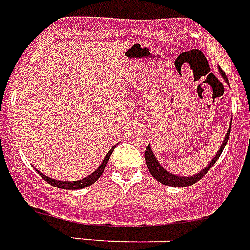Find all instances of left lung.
<instances>
[{
  "instance_id": "8db88e82",
  "label": "left lung",
  "mask_w": 250,
  "mask_h": 250,
  "mask_svg": "<svg viewBox=\"0 0 250 250\" xmlns=\"http://www.w3.org/2000/svg\"><path fill=\"white\" fill-rule=\"evenodd\" d=\"M219 71H220V74H222V76L225 79V81L228 83V79H227V76H225V72L223 71L222 68H219ZM230 129H231V124H230V127L228 129V132H227V135H225V139H224V141H223V144H222V146H220L219 151L216 152L215 158L210 161V164L208 165L204 170H202L199 174H196V175H194V176H187V178H184V176L174 175V174L167 171L164 167H161V165L159 164L158 160H156V158L154 156V154H152L151 149H150V145H147L146 150H145V161H146L147 169H149L150 174H151V175L154 176L156 180H158V182H160L161 184L170 185V187L183 188V187H190V185L195 184L196 182H199L200 179H202L203 176H204L205 174H207L208 171L211 169V167L215 164V161L219 159L220 154H222L223 149H224L225 144H227V141H228L229 135H230Z\"/></svg>"
}]
</instances>
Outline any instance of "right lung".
Instances as JSON below:
<instances>
[{"label":"right lung","instance_id":"add662e5","mask_svg":"<svg viewBox=\"0 0 250 250\" xmlns=\"http://www.w3.org/2000/svg\"><path fill=\"white\" fill-rule=\"evenodd\" d=\"M114 147H112V149L107 152V155L105 156V159H104V161L101 163L100 167L95 170L91 175H89L87 178H85V179H81V180H77V182H59V180H54V179L47 178V176H45L43 174L40 173V171H37V173L40 174V176H41V178H42L45 182H47L48 184H51L52 187H55V188L66 189V190H70V189H72V190H75V189H83V188H86V187H89V185L94 184V183L96 182L99 178H100L101 174H103V171L105 170V167H106V164H107V161H109L111 152L114 151Z\"/></svg>","mask_w":250,"mask_h":250}]
</instances>
